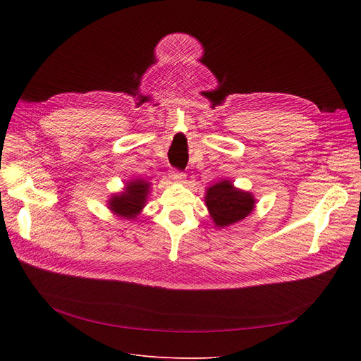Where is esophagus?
<instances>
[{
  "label": "esophagus",
  "instance_id": "34e87169",
  "mask_svg": "<svg viewBox=\"0 0 361 361\" xmlns=\"http://www.w3.org/2000/svg\"><path fill=\"white\" fill-rule=\"evenodd\" d=\"M169 178L174 183H183L185 180V174L180 173V171H177V169H173V171H169Z\"/></svg>",
  "mask_w": 361,
  "mask_h": 361
}]
</instances>
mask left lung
<instances>
[{
	"instance_id": "left-lung-1",
	"label": "left lung",
	"mask_w": 361,
	"mask_h": 361,
	"mask_svg": "<svg viewBox=\"0 0 361 361\" xmlns=\"http://www.w3.org/2000/svg\"><path fill=\"white\" fill-rule=\"evenodd\" d=\"M204 204L216 228L234 225L249 216L256 206L253 193L241 190L230 180H221L206 188Z\"/></svg>"
}]
</instances>
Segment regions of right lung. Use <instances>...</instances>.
Listing matches in <instances>:
<instances>
[{"label":"right lung","mask_w":361,"mask_h":361,"mask_svg":"<svg viewBox=\"0 0 361 361\" xmlns=\"http://www.w3.org/2000/svg\"><path fill=\"white\" fill-rule=\"evenodd\" d=\"M150 185L152 183L145 178L128 180L121 192L111 195L106 200L108 209L120 218L136 219L147 203Z\"/></svg>","instance_id":"right-lung-1"}]
</instances>
